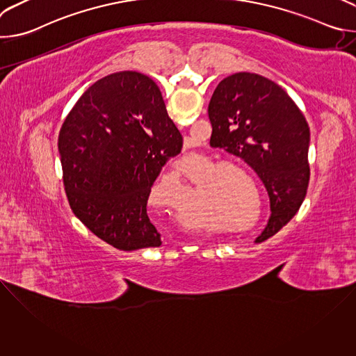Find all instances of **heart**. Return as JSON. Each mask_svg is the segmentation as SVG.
<instances>
[{"mask_svg": "<svg viewBox=\"0 0 356 356\" xmlns=\"http://www.w3.org/2000/svg\"><path fill=\"white\" fill-rule=\"evenodd\" d=\"M245 177L250 183L241 179ZM210 181V214L220 222L242 225L249 221L258 222L261 220V194L259 188L246 170L234 165H218L206 173ZM257 195L259 206H256ZM259 210L257 211L256 209ZM257 214L255 215L254 213ZM253 216L252 219L251 217ZM252 220H250V218Z\"/></svg>", "mask_w": 356, "mask_h": 356, "instance_id": "obj_1", "label": "heart"}]
</instances>
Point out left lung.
I'll list each match as a JSON object with an SVG mask.
<instances>
[{
    "label": "left lung",
    "instance_id": "8db88e82",
    "mask_svg": "<svg viewBox=\"0 0 356 356\" xmlns=\"http://www.w3.org/2000/svg\"><path fill=\"white\" fill-rule=\"evenodd\" d=\"M210 145L245 161L264 181L270 217L255 242L279 232L306 197L309 124L287 92L255 73H235L220 81L209 104Z\"/></svg>",
    "mask_w": 356,
    "mask_h": 356
}]
</instances>
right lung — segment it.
Returning <instances> with one entry per match:
<instances>
[{
    "mask_svg": "<svg viewBox=\"0 0 356 356\" xmlns=\"http://www.w3.org/2000/svg\"><path fill=\"white\" fill-rule=\"evenodd\" d=\"M181 146L154 80L138 72L99 79L79 98L59 134L74 216L117 249L161 246L146 204L162 168Z\"/></svg>",
    "mask_w": 356,
    "mask_h": 356,
    "instance_id": "right-lung-1",
    "label": "right lung"
}]
</instances>
